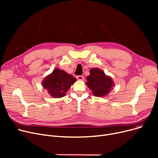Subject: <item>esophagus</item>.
Instances as JSON below:
<instances>
[{"instance_id":"1","label":"esophagus","mask_w":158,"mask_h":158,"mask_svg":"<svg viewBox=\"0 0 158 158\" xmlns=\"http://www.w3.org/2000/svg\"><path fill=\"white\" fill-rule=\"evenodd\" d=\"M76 78H77V80H79V81H83L84 79H85L84 77L82 76H77L76 77Z\"/></svg>"}]
</instances>
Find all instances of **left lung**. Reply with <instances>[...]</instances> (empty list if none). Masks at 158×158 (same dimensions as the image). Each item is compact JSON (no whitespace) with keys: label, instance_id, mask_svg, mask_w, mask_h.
Masks as SVG:
<instances>
[{"label":"left lung","instance_id":"left-lung-1","mask_svg":"<svg viewBox=\"0 0 158 158\" xmlns=\"http://www.w3.org/2000/svg\"><path fill=\"white\" fill-rule=\"evenodd\" d=\"M86 86L92 91L95 97H102L108 95L114 84L110 76H106L100 69L93 68L89 71V75L86 77Z\"/></svg>","mask_w":158,"mask_h":158}]
</instances>
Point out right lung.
<instances>
[{"label":"right lung","instance_id":"right-lung-1","mask_svg":"<svg viewBox=\"0 0 158 158\" xmlns=\"http://www.w3.org/2000/svg\"><path fill=\"white\" fill-rule=\"evenodd\" d=\"M76 81V79L72 75L56 69L43 80L42 86L53 98H61L65 96L66 92Z\"/></svg>","mask_w":158,"mask_h":158}]
</instances>
